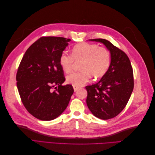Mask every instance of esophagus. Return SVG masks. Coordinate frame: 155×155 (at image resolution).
Here are the masks:
<instances>
[{
  "label": "esophagus",
  "instance_id": "34e87169",
  "mask_svg": "<svg viewBox=\"0 0 155 155\" xmlns=\"http://www.w3.org/2000/svg\"><path fill=\"white\" fill-rule=\"evenodd\" d=\"M79 87H74V91L75 92H76L78 89H79Z\"/></svg>",
  "mask_w": 155,
  "mask_h": 155
}]
</instances>
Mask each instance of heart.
I'll return each mask as SVG.
<instances>
[{"mask_svg":"<svg viewBox=\"0 0 155 155\" xmlns=\"http://www.w3.org/2000/svg\"><path fill=\"white\" fill-rule=\"evenodd\" d=\"M80 71L72 72L67 76L68 83L79 87L91 78L104 76L109 68L111 61L110 53L107 48L96 44L81 43L76 45L72 50L71 55L63 51L59 57V64L64 72L71 71L74 61H79Z\"/></svg>","mask_w":155,"mask_h":155,"instance_id":"obj_1","label":"heart"}]
</instances>
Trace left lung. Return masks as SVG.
Wrapping results in <instances>:
<instances>
[{
	"instance_id": "8db88e82",
	"label": "left lung",
	"mask_w": 155,
	"mask_h": 155,
	"mask_svg": "<svg viewBox=\"0 0 155 155\" xmlns=\"http://www.w3.org/2000/svg\"><path fill=\"white\" fill-rule=\"evenodd\" d=\"M104 43L110 51L111 62L100 81L86 86L87 105L97 118H113L124 110L134 88L133 70L128 56L104 39H90Z\"/></svg>"
}]
</instances>
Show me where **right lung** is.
<instances>
[{"instance_id":"right-lung-1","label":"right lung","mask_w":155,"mask_h":155,"mask_svg":"<svg viewBox=\"0 0 155 155\" xmlns=\"http://www.w3.org/2000/svg\"><path fill=\"white\" fill-rule=\"evenodd\" d=\"M70 41L41 37L28 48L18 66L16 80L21 101L37 119L50 121L58 118L73 94L71 85H62L65 77L59 61Z\"/></svg>"}]
</instances>
